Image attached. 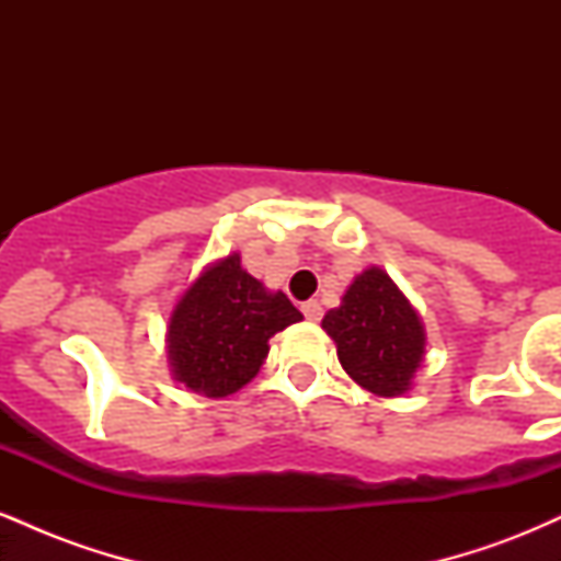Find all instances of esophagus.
Returning <instances> with one entry per match:
<instances>
[{
    "mask_svg": "<svg viewBox=\"0 0 561 561\" xmlns=\"http://www.w3.org/2000/svg\"><path fill=\"white\" fill-rule=\"evenodd\" d=\"M300 311H302V317H306L308 321H319L321 317H324V308H321L319 300H306L300 306Z\"/></svg>",
    "mask_w": 561,
    "mask_h": 561,
    "instance_id": "34e87169",
    "label": "esophagus"
}]
</instances>
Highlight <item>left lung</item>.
<instances>
[{
	"label": "left lung",
	"instance_id": "left-lung-1",
	"mask_svg": "<svg viewBox=\"0 0 561 561\" xmlns=\"http://www.w3.org/2000/svg\"><path fill=\"white\" fill-rule=\"evenodd\" d=\"M321 327L337 345L343 369L362 388L385 398L409 390L424 356V330L382 268L358 274Z\"/></svg>",
	"mask_w": 561,
	"mask_h": 561
}]
</instances>
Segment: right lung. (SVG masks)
Instances as JSON below:
<instances>
[{
    "mask_svg": "<svg viewBox=\"0 0 561 561\" xmlns=\"http://www.w3.org/2000/svg\"><path fill=\"white\" fill-rule=\"evenodd\" d=\"M300 319L285 293H268L240 266V255H229L205 268L173 308V377L208 398L237 392L259 375L268 340Z\"/></svg>",
    "mask_w": 561,
    "mask_h": 561,
    "instance_id": "right-lung-1",
    "label": "right lung"
}]
</instances>
